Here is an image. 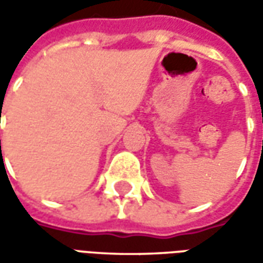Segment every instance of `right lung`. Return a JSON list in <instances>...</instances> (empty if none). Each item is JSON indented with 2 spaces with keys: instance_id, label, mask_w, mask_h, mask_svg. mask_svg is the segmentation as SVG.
Returning a JSON list of instances; mask_svg holds the SVG:
<instances>
[{
  "instance_id": "1",
  "label": "right lung",
  "mask_w": 263,
  "mask_h": 263,
  "mask_svg": "<svg viewBox=\"0 0 263 263\" xmlns=\"http://www.w3.org/2000/svg\"><path fill=\"white\" fill-rule=\"evenodd\" d=\"M1 156H3V153H1Z\"/></svg>"
}]
</instances>
